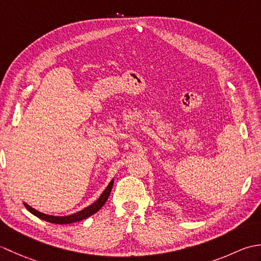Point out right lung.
Returning <instances> with one entry per match:
<instances>
[{
    "label": "right lung",
    "instance_id": "right-lung-1",
    "mask_svg": "<svg viewBox=\"0 0 261 261\" xmlns=\"http://www.w3.org/2000/svg\"><path fill=\"white\" fill-rule=\"evenodd\" d=\"M112 187H113V179L110 181V184L108 185L107 188H105V191L101 194V196H99L93 204H91L90 206H87L84 210L80 211V212L70 214V215H67V216L48 215V214L39 212V211H37L35 208H32L30 205H28L27 203H23V204H24L25 208L29 211L30 213H32L33 215H36L37 218H39V219L45 220V221H47V222L55 223V224H69V223L79 222V221H82V220H85V219L88 218V216L95 214L97 211L105 204V202L108 201V198L110 196V193H111V191H112Z\"/></svg>",
    "mask_w": 261,
    "mask_h": 261
}]
</instances>
